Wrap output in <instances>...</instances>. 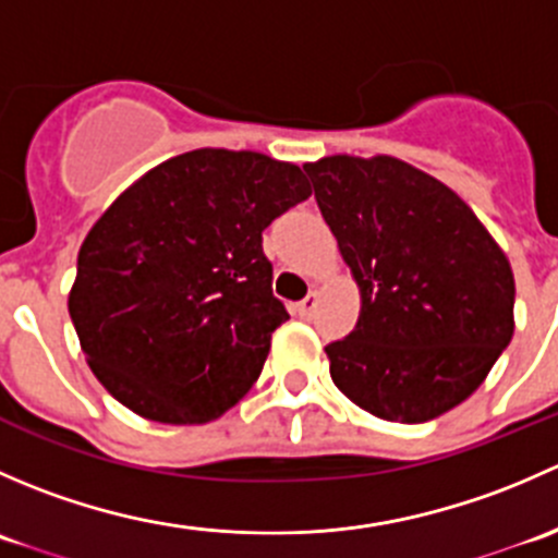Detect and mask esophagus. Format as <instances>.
<instances>
[{"mask_svg": "<svg viewBox=\"0 0 558 558\" xmlns=\"http://www.w3.org/2000/svg\"><path fill=\"white\" fill-rule=\"evenodd\" d=\"M315 307H318V296H315V294H307L305 300H302L300 305H296V313H300L302 318H313Z\"/></svg>", "mask_w": 558, "mask_h": 558, "instance_id": "1", "label": "esophagus"}]
</instances>
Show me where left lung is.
I'll use <instances>...</instances> for the list:
<instances>
[{
	"label": "left lung",
	"instance_id": "8db88e82",
	"mask_svg": "<svg viewBox=\"0 0 558 558\" xmlns=\"http://www.w3.org/2000/svg\"><path fill=\"white\" fill-rule=\"evenodd\" d=\"M305 172L362 291L356 329L326 345L331 380L384 421L448 413L513 337L508 256L448 185L391 156H326Z\"/></svg>",
	"mask_w": 558,
	"mask_h": 558
}]
</instances>
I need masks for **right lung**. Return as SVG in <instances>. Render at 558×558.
Segmentation results:
<instances>
[{
  "label": "right lung",
  "instance_id": "add662e5",
  "mask_svg": "<svg viewBox=\"0 0 558 558\" xmlns=\"http://www.w3.org/2000/svg\"><path fill=\"white\" fill-rule=\"evenodd\" d=\"M307 196L296 165L223 148L129 185L83 240L70 291L99 384L159 424H205L238 404L289 318L262 232Z\"/></svg>",
  "mask_w": 558,
  "mask_h": 558
}]
</instances>
